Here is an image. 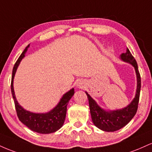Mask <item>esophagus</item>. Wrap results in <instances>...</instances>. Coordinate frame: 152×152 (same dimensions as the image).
<instances>
[{
  "mask_svg": "<svg viewBox=\"0 0 152 152\" xmlns=\"http://www.w3.org/2000/svg\"><path fill=\"white\" fill-rule=\"evenodd\" d=\"M77 86L78 88H83V83H81V82H78V83H77Z\"/></svg>",
  "mask_w": 152,
  "mask_h": 152,
  "instance_id": "esophagus-1",
  "label": "esophagus"
}]
</instances>
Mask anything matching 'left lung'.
Returning <instances> with one entry per match:
<instances>
[{"mask_svg":"<svg viewBox=\"0 0 152 152\" xmlns=\"http://www.w3.org/2000/svg\"><path fill=\"white\" fill-rule=\"evenodd\" d=\"M120 59L133 66L137 75V86L135 97L129 105L120 109L106 111L99 106L96 101L86 91L92 121L97 128L104 132H115L123 128L135 116L138 109L141 90V77L138 70L137 63L128 48L126 53L120 55Z\"/></svg>","mask_w":152,"mask_h":152,"instance_id":"8db88e82","label":"left lung"}]
</instances>
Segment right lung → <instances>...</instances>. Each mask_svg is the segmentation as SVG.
Here are the masks:
<instances>
[{
    "mask_svg": "<svg viewBox=\"0 0 152 152\" xmlns=\"http://www.w3.org/2000/svg\"><path fill=\"white\" fill-rule=\"evenodd\" d=\"M30 44L26 47L23 53L20 54L12 73L11 80V93L13 98L14 99L15 109H16L17 115L20 121L26 125L31 131L40 134H50L56 132L61 128L65 121L67 105L70 101L71 97L74 94V88H71L70 91L64 94L60 99L56 106L48 112L46 113H34L31 111L24 109L15 98L14 88H13V79L16 72L18 66L20 64L23 58L25 57V54L27 52L28 48Z\"/></svg>",
    "mask_w": 152,
    "mask_h": 152,
    "instance_id": "1",
    "label": "right lung"
}]
</instances>
